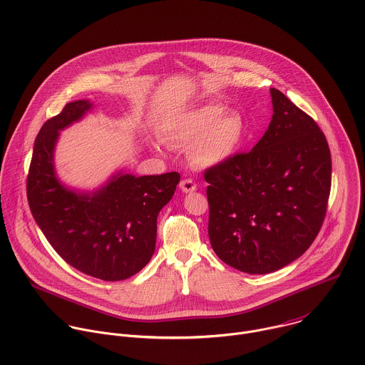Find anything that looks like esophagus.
Masks as SVG:
<instances>
[{
  "label": "esophagus",
  "mask_w": 365,
  "mask_h": 365,
  "mask_svg": "<svg viewBox=\"0 0 365 365\" xmlns=\"http://www.w3.org/2000/svg\"><path fill=\"white\" fill-rule=\"evenodd\" d=\"M179 187L183 193H192V192L196 190V183L192 179H185V180L180 182Z\"/></svg>",
  "instance_id": "1"
}]
</instances>
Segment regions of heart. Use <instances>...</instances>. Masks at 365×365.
<instances>
[{
    "mask_svg": "<svg viewBox=\"0 0 365 365\" xmlns=\"http://www.w3.org/2000/svg\"><path fill=\"white\" fill-rule=\"evenodd\" d=\"M163 139L189 148V160L197 169L227 163L247 139V121L237 111L219 104H202L170 117L163 126Z\"/></svg>",
    "mask_w": 365,
    "mask_h": 365,
    "instance_id": "obj_1",
    "label": "heart"
}]
</instances>
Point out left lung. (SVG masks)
Listing matches in <instances>:
<instances>
[{
    "label": "left lung",
    "instance_id": "1",
    "mask_svg": "<svg viewBox=\"0 0 365 365\" xmlns=\"http://www.w3.org/2000/svg\"><path fill=\"white\" fill-rule=\"evenodd\" d=\"M272 120L250 153L205 172L209 239L229 267L271 274L317 237L331 189V153L315 121L271 88Z\"/></svg>",
    "mask_w": 365,
    "mask_h": 365
}]
</instances>
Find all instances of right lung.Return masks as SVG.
Returning <instances> with one entry per match:
<instances>
[{
  "label": "right lung",
  "mask_w": 365,
  "mask_h": 365,
  "mask_svg": "<svg viewBox=\"0 0 365 365\" xmlns=\"http://www.w3.org/2000/svg\"><path fill=\"white\" fill-rule=\"evenodd\" d=\"M93 108L88 98L76 100L43 125L27 196L37 225L67 264L101 281H123L152 259L158 215L175 195L180 175L136 176L118 169L91 190L64 183L54 162L60 133Z\"/></svg>",
  "instance_id": "add662e5"
}]
</instances>
